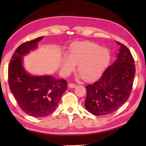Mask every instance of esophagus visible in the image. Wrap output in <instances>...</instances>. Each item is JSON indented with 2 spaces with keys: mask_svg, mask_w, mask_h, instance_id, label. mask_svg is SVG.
<instances>
[{
  "mask_svg": "<svg viewBox=\"0 0 146 146\" xmlns=\"http://www.w3.org/2000/svg\"><path fill=\"white\" fill-rule=\"evenodd\" d=\"M76 86V84L72 83H70L68 84V87L71 88H75Z\"/></svg>",
  "mask_w": 146,
  "mask_h": 146,
  "instance_id": "esophagus-1",
  "label": "esophagus"
}]
</instances>
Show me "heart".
Segmentation results:
<instances>
[{
	"instance_id": "1",
	"label": "heart",
	"mask_w": 146,
	"mask_h": 146,
	"mask_svg": "<svg viewBox=\"0 0 146 146\" xmlns=\"http://www.w3.org/2000/svg\"><path fill=\"white\" fill-rule=\"evenodd\" d=\"M111 55L108 49L89 41L78 42L69 48L68 56L63 57L62 63L63 72L68 74L75 68L86 81L97 80L106 69L110 62Z\"/></svg>"
}]
</instances>
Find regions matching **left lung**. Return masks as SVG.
<instances>
[{
    "mask_svg": "<svg viewBox=\"0 0 146 146\" xmlns=\"http://www.w3.org/2000/svg\"><path fill=\"white\" fill-rule=\"evenodd\" d=\"M117 59L108 67L96 82L87 85L85 108L95 116L113 113L126 102L131 93L135 76L134 60L130 51L123 44Z\"/></svg>",
    "mask_w": 146,
    "mask_h": 146,
    "instance_id": "obj_1",
    "label": "left lung"
}]
</instances>
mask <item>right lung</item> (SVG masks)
<instances>
[{"mask_svg": "<svg viewBox=\"0 0 146 146\" xmlns=\"http://www.w3.org/2000/svg\"><path fill=\"white\" fill-rule=\"evenodd\" d=\"M40 36L20 45L13 53L8 70L9 88L19 106L27 114L35 117H45L55 110L67 81L52 76H32L22 65V57L36 48Z\"/></svg>", "mask_w": 146, "mask_h": 146, "instance_id": "1", "label": "right lung"}]
</instances>
